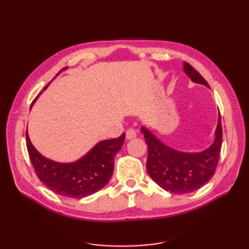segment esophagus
<instances>
[{
	"mask_svg": "<svg viewBox=\"0 0 249 249\" xmlns=\"http://www.w3.org/2000/svg\"><path fill=\"white\" fill-rule=\"evenodd\" d=\"M136 136H137V134H136V131L134 129L130 128V129H128L127 131H126V139H128V140L134 139Z\"/></svg>",
	"mask_w": 249,
	"mask_h": 249,
	"instance_id": "34e87169",
	"label": "esophagus"
}]
</instances>
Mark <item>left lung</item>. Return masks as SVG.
<instances>
[{"instance_id": "left-lung-1", "label": "left lung", "mask_w": 249, "mask_h": 249, "mask_svg": "<svg viewBox=\"0 0 249 249\" xmlns=\"http://www.w3.org/2000/svg\"><path fill=\"white\" fill-rule=\"evenodd\" d=\"M184 72L193 82L203 84L210 89L205 79L186 62H184ZM141 131L144 135L149 150L147 173L162 189L172 194H188L204 186L214 176L223 140L220 114L214 142L208 149L199 153H185L171 149L144 126L141 127Z\"/></svg>"}]
</instances>
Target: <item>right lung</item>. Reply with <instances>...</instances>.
<instances>
[{
  "instance_id": "right-lung-1",
  "label": "right lung",
  "mask_w": 249,
  "mask_h": 249,
  "mask_svg": "<svg viewBox=\"0 0 249 249\" xmlns=\"http://www.w3.org/2000/svg\"><path fill=\"white\" fill-rule=\"evenodd\" d=\"M124 139L125 134H122L119 138L99 141L73 162H57L41 155L32 144L28 131L26 147L37 177L47 187L64 197L81 199L97 193L108 184L113 173L114 156L123 146Z\"/></svg>"
}]
</instances>
